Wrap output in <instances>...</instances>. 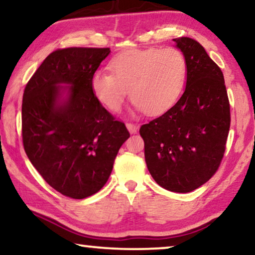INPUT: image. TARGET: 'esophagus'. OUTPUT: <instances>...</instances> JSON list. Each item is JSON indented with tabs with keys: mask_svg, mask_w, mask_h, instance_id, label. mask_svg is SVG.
<instances>
[{
	"mask_svg": "<svg viewBox=\"0 0 255 255\" xmlns=\"http://www.w3.org/2000/svg\"><path fill=\"white\" fill-rule=\"evenodd\" d=\"M126 127H127V129L129 130V132H130V134H135V132L137 131V127H136L135 125H132V124H126Z\"/></svg>",
	"mask_w": 255,
	"mask_h": 255,
	"instance_id": "34e87169",
	"label": "esophagus"
}]
</instances>
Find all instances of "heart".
Masks as SVG:
<instances>
[{
  "mask_svg": "<svg viewBox=\"0 0 255 255\" xmlns=\"http://www.w3.org/2000/svg\"><path fill=\"white\" fill-rule=\"evenodd\" d=\"M110 70L96 71L91 90L101 104L119 112L129 96L137 112L164 113L176 103L187 77V60L176 48L132 49L110 62Z\"/></svg>",
  "mask_w": 255,
  "mask_h": 255,
  "instance_id": "heart-1",
  "label": "heart"
}]
</instances>
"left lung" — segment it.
Masks as SVG:
<instances>
[{
	"mask_svg": "<svg viewBox=\"0 0 255 255\" xmlns=\"http://www.w3.org/2000/svg\"><path fill=\"white\" fill-rule=\"evenodd\" d=\"M174 41L187 60L184 93L139 134L153 180L169 191L187 193L206 183L221 164L230 105L222 71L203 45L190 37Z\"/></svg>",
	"mask_w": 255,
	"mask_h": 255,
	"instance_id": "left-lung-1",
	"label": "left lung"
}]
</instances>
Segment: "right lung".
Masks as SVG:
<instances>
[{
	"label": "right lung",
	"mask_w": 255,
	"mask_h": 255,
	"mask_svg": "<svg viewBox=\"0 0 255 255\" xmlns=\"http://www.w3.org/2000/svg\"><path fill=\"white\" fill-rule=\"evenodd\" d=\"M110 52V48L51 52L22 96L26 154L50 187L73 199L104 187L129 137L125 124L115 120L91 90V77Z\"/></svg>",
	"instance_id": "add662e5"
}]
</instances>
